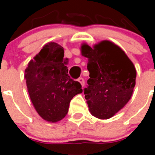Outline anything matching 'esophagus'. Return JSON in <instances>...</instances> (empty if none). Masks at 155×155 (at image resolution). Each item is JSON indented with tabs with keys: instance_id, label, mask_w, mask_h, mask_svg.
Segmentation results:
<instances>
[{
	"instance_id": "esophagus-1",
	"label": "esophagus",
	"mask_w": 155,
	"mask_h": 155,
	"mask_svg": "<svg viewBox=\"0 0 155 155\" xmlns=\"http://www.w3.org/2000/svg\"><path fill=\"white\" fill-rule=\"evenodd\" d=\"M78 82H79V83L81 84V85H82V86L83 87L84 86V85H85V80H84V79L83 78H79V79H78Z\"/></svg>"
}]
</instances>
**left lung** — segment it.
Returning <instances> with one entry per match:
<instances>
[{
  "label": "left lung",
  "mask_w": 155,
  "mask_h": 155,
  "mask_svg": "<svg viewBox=\"0 0 155 155\" xmlns=\"http://www.w3.org/2000/svg\"><path fill=\"white\" fill-rule=\"evenodd\" d=\"M81 54L88 59L90 79L84 89L88 110L100 119L112 118L127 104L136 85L137 70L118 46L103 40L93 48L81 46Z\"/></svg>",
  "instance_id": "obj_1"
}]
</instances>
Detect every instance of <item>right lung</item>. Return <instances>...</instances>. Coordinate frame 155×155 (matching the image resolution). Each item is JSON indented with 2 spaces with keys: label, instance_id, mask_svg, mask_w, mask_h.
I'll return each mask as SVG.
<instances>
[{
  "label": "right lung",
  "instance_id": "1",
  "mask_svg": "<svg viewBox=\"0 0 155 155\" xmlns=\"http://www.w3.org/2000/svg\"><path fill=\"white\" fill-rule=\"evenodd\" d=\"M64 48L49 42L45 45L25 71V78L33 105L41 118L57 122L68 114L70 102L82 92V85L68 75Z\"/></svg>",
  "mask_w": 155,
  "mask_h": 155
}]
</instances>
